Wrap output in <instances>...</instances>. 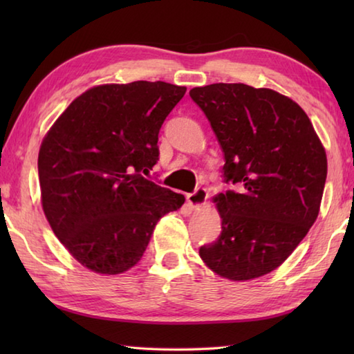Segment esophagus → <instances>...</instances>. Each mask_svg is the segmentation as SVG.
<instances>
[{
	"instance_id": "34e87169",
	"label": "esophagus",
	"mask_w": 354,
	"mask_h": 354,
	"mask_svg": "<svg viewBox=\"0 0 354 354\" xmlns=\"http://www.w3.org/2000/svg\"><path fill=\"white\" fill-rule=\"evenodd\" d=\"M207 198H208V193L204 187H198L193 193L187 194V202H189L193 208H201L207 202Z\"/></svg>"
}]
</instances>
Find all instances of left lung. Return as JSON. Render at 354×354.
<instances>
[{"label":"left lung","mask_w":354,"mask_h":354,"mask_svg":"<svg viewBox=\"0 0 354 354\" xmlns=\"http://www.w3.org/2000/svg\"><path fill=\"white\" fill-rule=\"evenodd\" d=\"M225 156L217 194L222 231L199 248L223 278L251 280L277 269L317 221L327 156L309 117L289 97L245 84H213L190 91Z\"/></svg>","instance_id":"1"}]
</instances>
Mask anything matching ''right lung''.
Returning <instances> with one entry per match:
<instances>
[{
    "mask_svg": "<svg viewBox=\"0 0 354 354\" xmlns=\"http://www.w3.org/2000/svg\"><path fill=\"white\" fill-rule=\"evenodd\" d=\"M185 91L161 80L94 86L45 135L37 156L45 217L94 272L137 265L158 221L184 204L145 175L160 160L158 133Z\"/></svg>",
    "mask_w": 354,
    "mask_h": 354,
    "instance_id": "obj_1",
    "label": "right lung"
}]
</instances>
